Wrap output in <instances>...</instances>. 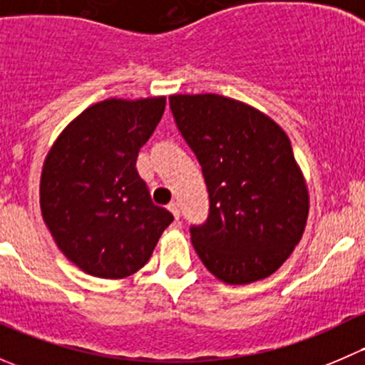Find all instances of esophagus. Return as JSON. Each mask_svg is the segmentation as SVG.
<instances>
[{"label": "esophagus", "mask_w": 365, "mask_h": 365, "mask_svg": "<svg viewBox=\"0 0 365 365\" xmlns=\"http://www.w3.org/2000/svg\"><path fill=\"white\" fill-rule=\"evenodd\" d=\"M168 208H169V212L175 215V219H180V206H178V203H176V201H171Z\"/></svg>", "instance_id": "1"}]
</instances>
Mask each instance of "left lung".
<instances>
[{"label":"left lung","mask_w":365,"mask_h":365,"mask_svg":"<svg viewBox=\"0 0 365 365\" xmlns=\"http://www.w3.org/2000/svg\"><path fill=\"white\" fill-rule=\"evenodd\" d=\"M169 104L208 187V219L190 227L197 256L226 284L268 277L300 242L309 215L288 135L259 109L224 95H171Z\"/></svg>","instance_id":"left-lung-1"}]
</instances>
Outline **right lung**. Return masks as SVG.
<instances>
[{
	"instance_id": "add662e5",
	"label": "right lung",
	"mask_w": 365,
	"mask_h": 365,
	"mask_svg": "<svg viewBox=\"0 0 365 365\" xmlns=\"http://www.w3.org/2000/svg\"><path fill=\"white\" fill-rule=\"evenodd\" d=\"M164 109L165 97L97 102L70 121L43 160V222L65 257L93 277L135 274L173 222L135 169Z\"/></svg>"
}]
</instances>
